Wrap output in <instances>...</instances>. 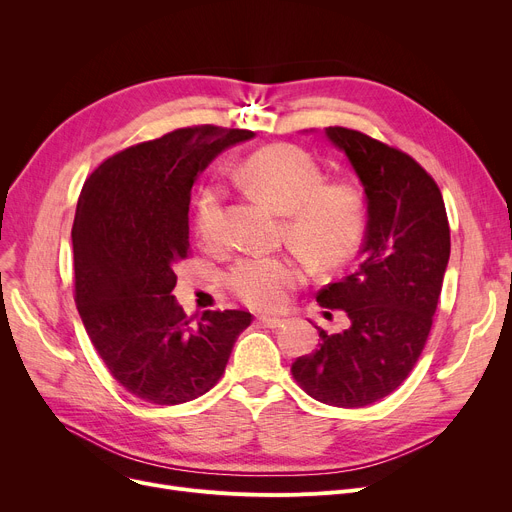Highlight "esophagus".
<instances>
[{
	"mask_svg": "<svg viewBox=\"0 0 512 512\" xmlns=\"http://www.w3.org/2000/svg\"><path fill=\"white\" fill-rule=\"evenodd\" d=\"M259 324L261 326H265V328H280L282 324H284V319H280V317H267V315H261L259 317Z\"/></svg>",
	"mask_w": 512,
	"mask_h": 512,
	"instance_id": "obj_1",
	"label": "esophagus"
}]
</instances>
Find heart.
<instances>
[{
    "label": "heart",
    "mask_w": 512,
    "mask_h": 512,
    "mask_svg": "<svg viewBox=\"0 0 512 512\" xmlns=\"http://www.w3.org/2000/svg\"><path fill=\"white\" fill-rule=\"evenodd\" d=\"M247 191L284 215L282 240L303 253L317 270H330L351 257L365 234L367 201L351 178L324 180L317 161L294 145H270L238 166ZM193 228L203 247L226 242V197L203 186L193 207ZM305 282V265L292 255H253L234 263L226 284L238 301L259 311L280 309Z\"/></svg>",
    "instance_id": "b5f03b06"
}]
</instances>
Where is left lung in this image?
Returning a JSON list of instances; mask_svg holds the SVG:
<instances>
[{
	"mask_svg": "<svg viewBox=\"0 0 512 512\" xmlns=\"http://www.w3.org/2000/svg\"><path fill=\"white\" fill-rule=\"evenodd\" d=\"M367 197L361 261L317 292L344 311L338 334L319 330L317 348L292 363L297 384L324 405L361 409L392 394L417 365L450 257V226L436 180L417 161L365 132L328 126Z\"/></svg>",
	"mask_w": 512,
	"mask_h": 512,
	"instance_id": "1",
	"label": "left lung"
}]
</instances>
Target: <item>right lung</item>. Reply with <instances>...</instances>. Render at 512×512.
Masks as SVG:
<instances>
[{
	"mask_svg": "<svg viewBox=\"0 0 512 512\" xmlns=\"http://www.w3.org/2000/svg\"><path fill=\"white\" fill-rule=\"evenodd\" d=\"M251 130L213 124L176 128L126 147L91 172L74 226V301L112 378L153 405H180L224 375L247 311L186 317L176 305V265L191 255L193 182Z\"/></svg>",
	"mask_w": 512,
	"mask_h": 512,
	"instance_id": "right-lung-1",
	"label": "right lung"
}]
</instances>
